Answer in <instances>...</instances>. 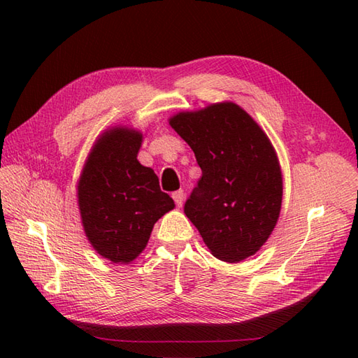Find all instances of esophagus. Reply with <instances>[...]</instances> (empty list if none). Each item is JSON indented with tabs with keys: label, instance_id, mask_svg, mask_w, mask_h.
I'll list each match as a JSON object with an SVG mask.
<instances>
[{
	"label": "esophagus",
	"instance_id": "obj_1",
	"mask_svg": "<svg viewBox=\"0 0 358 358\" xmlns=\"http://www.w3.org/2000/svg\"><path fill=\"white\" fill-rule=\"evenodd\" d=\"M172 199H173L175 204H177L178 208H181V206H183V201H185V192H183V191L173 192V194H172Z\"/></svg>",
	"mask_w": 358,
	"mask_h": 358
}]
</instances>
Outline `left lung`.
<instances>
[{
	"instance_id": "obj_1",
	"label": "left lung",
	"mask_w": 358,
	"mask_h": 358,
	"mask_svg": "<svg viewBox=\"0 0 358 358\" xmlns=\"http://www.w3.org/2000/svg\"><path fill=\"white\" fill-rule=\"evenodd\" d=\"M194 150L201 178L185 214L218 260L254 255L275 227L283 195L280 164L268 136L234 103L171 118Z\"/></svg>"
}]
</instances>
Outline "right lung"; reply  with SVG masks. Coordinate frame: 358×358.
<instances>
[{"label": "right lung", "mask_w": 358, "mask_h": 358, "mask_svg": "<svg viewBox=\"0 0 358 358\" xmlns=\"http://www.w3.org/2000/svg\"><path fill=\"white\" fill-rule=\"evenodd\" d=\"M141 138L121 127L104 132L78 183L85 232L98 254L113 263L132 262L146 248L157 220L175 206L155 172L136 159Z\"/></svg>", "instance_id": "right-lung-1"}]
</instances>
